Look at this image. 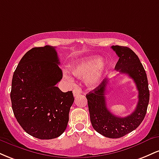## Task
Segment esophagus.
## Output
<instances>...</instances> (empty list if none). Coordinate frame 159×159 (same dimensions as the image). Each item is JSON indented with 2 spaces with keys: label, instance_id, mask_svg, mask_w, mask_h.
Segmentation results:
<instances>
[{
  "label": "esophagus",
  "instance_id": "esophagus-1",
  "mask_svg": "<svg viewBox=\"0 0 159 159\" xmlns=\"http://www.w3.org/2000/svg\"><path fill=\"white\" fill-rule=\"evenodd\" d=\"M81 89L80 88V87H75L74 88V90H73V95H74V96H78V95L79 94H81Z\"/></svg>",
  "mask_w": 159,
  "mask_h": 159
}]
</instances>
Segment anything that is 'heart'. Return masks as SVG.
<instances>
[{
	"instance_id": "1",
	"label": "heart",
	"mask_w": 159,
	"mask_h": 159,
	"mask_svg": "<svg viewBox=\"0 0 159 159\" xmlns=\"http://www.w3.org/2000/svg\"><path fill=\"white\" fill-rule=\"evenodd\" d=\"M103 59L99 56H92L78 61L72 66V71L78 78H87V84L90 86L97 85L103 75ZM64 77L69 81L72 78L68 74H64Z\"/></svg>"
}]
</instances>
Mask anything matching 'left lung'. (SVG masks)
Instances as JSON below:
<instances>
[{
  "label": "left lung",
  "mask_w": 159,
  "mask_h": 159,
  "mask_svg": "<svg viewBox=\"0 0 159 159\" xmlns=\"http://www.w3.org/2000/svg\"><path fill=\"white\" fill-rule=\"evenodd\" d=\"M111 48L119 57L115 69L126 74L135 83L138 90V102L135 110L130 115L120 117L107 109L105 91L108 80L105 78L97 87L86 95L88 103L90 121L96 132L109 138H119L129 134L142 123L149 100L148 80L139 58L131 48L113 45Z\"/></svg>",
  "instance_id": "8db88e82"
}]
</instances>
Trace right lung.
Returning <instances> with one entry per match:
<instances>
[{"mask_svg":"<svg viewBox=\"0 0 159 159\" xmlns=\"http://www.w3.org/2000/svg\"><path fill=\"white\" fill-rule=\"evenodd\" d=\"M55 47L28 51L13 73L10 98L16 119L27 134L42 140L61 135L74 102L72 91L56 87L63 78Z\"/></svg>","mask_w":159,"mask_h":159,"instance_id":"right-lung-1","label":"right lung"}]
</instances>
